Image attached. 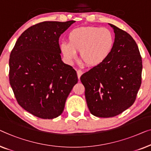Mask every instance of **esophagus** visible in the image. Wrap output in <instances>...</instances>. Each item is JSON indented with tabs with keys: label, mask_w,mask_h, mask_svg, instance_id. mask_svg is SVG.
I'll use <instances>...</instances> for the list:
<instances>
[{
	"label": "esophagus",
	"mask_w": 151,
	"mask_h": 151,
	"mask_svg": "<svg viewBox=\"0 0 151 151\" xmlns=\"http://www.w3.org/2000/svg\"><path fill=\"white\" fill-rule=\"evenodd\" d=\"M76 73H77V76H78V78L79 79L81 76L83 75V72L81 70H78L77 71H76Z\"/></svg>",
	"instance_id": "esophagus-1"
}]
</instances>
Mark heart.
Listing matches in <instances>:
<instances>
[{
	"mask_svg": "<svg viewBox=\"0 0 151 151\" xmlns=\"http://www.w3.org/2000/svg\"><path fill=\"white\" fill-rule=\"evenodd\" d=\"M68 42L60 44L65 62L72 64L80 51L81 59L88 66L95 67L108 59L115 44L109 29L99 27H81L74 29L68 35Z\"/></svg>",
	"mask_w": 151,
	"mask_h": 151,
	"instance_id": "b5f03b06",
	"label": "heart"
}]
</instances>
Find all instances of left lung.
Instances as JSON below:
<instances>
[{
	"mask_svg": "<svg viewBox=\"0 0 151 151\" xmlns=\"http://www.w3.org/2000/svg\"><path fill=\"white\" fill-rule=\"evenodd\" d=\"M115 44L108 59L81 76L90 113L110 118L133 105L141 86L142 61L138 46L124 31L109 24Z\"/></svg>",
	"mask_w": 151,
	"mask_h": 151,
	"instance_id": "8db88e82",
	"label": "left lung"
}]
</instances>
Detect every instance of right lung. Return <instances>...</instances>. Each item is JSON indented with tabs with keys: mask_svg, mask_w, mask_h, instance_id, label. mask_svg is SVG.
Segmentation results:
<instances>
[{
	"mask_svg": "<svg viewBox=\"0 0 151 151\" xmlns=\"http://www.w3.org/2000/svg\"><path fill=\"white\" fill-rule=\"evenodd\" d=\"M75 21H46L29 27L9 58V82L19 105L33 116H60L78 82L76 72L61 60L59 38Z\"/></svg>",
	"mask_w": 151,
	"mask_h": 151,
	"instance_id": "right-lung-1",
	"label": "right lung"
}]
</instances>
